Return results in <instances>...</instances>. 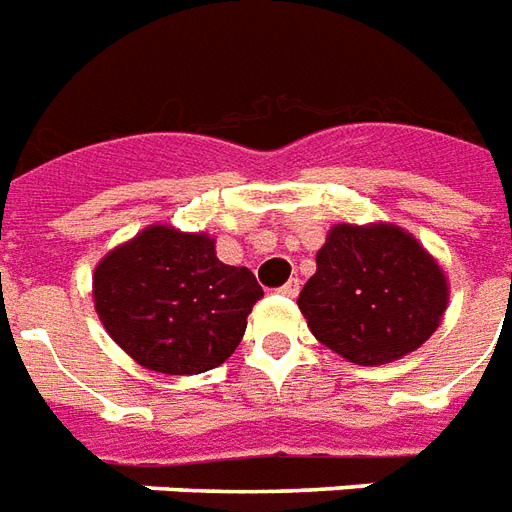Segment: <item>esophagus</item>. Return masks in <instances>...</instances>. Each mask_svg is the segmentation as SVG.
I'll use <instances>...</instances> for the list:
<instances>
[{"label":"esophagus","mask_w":512,"mask_h":512,"mask_svg":"<svg viewBox=\"0 0 512 512\" xmlns=\"http://www.w3.org/2000/svg\"><path fill=\"white\" fill-rule=\"evenodd\" d=\"M298 290H301V282H298V279H290V282H285V285L279 287V293L285 295V298H295Z\"/></svg>","instance_id":"obj_1"}]
</instances>
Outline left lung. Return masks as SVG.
Segmentation results:
<instances>
[{"mask_svg": "<svg viewBox=\"0 0 512 512\" xmlns=\"http://www.w3.org/2000/svg\"><path fill=\"white\" fill-rule=\"evenodd\" d=\"M448 276L391 222L333 225L298 295L314 339L344 361L382 366L410 355L448 309Z\"/></svg>", "mask_w": 512, "mask_h": 512, "instance_id": "1", "label": "left lung"}]
</instances>
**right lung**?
I'll return each mask as SVG.
<instances>
[{"instance_id": "obj_1", "label": "right lung", "mask_w": 512, "mask_h": 512, "mask_svg": "<svg viewBox=\"0 0 512 512\" xmlns=\"http://www.w3.org/2000/svg\"><path fill=\"white\" fill-rule=\"evenodd\" d=\"M94 309L113 342L143 369L200 374L244 339L263 287L244 266H225L208 233L149 225L102 257Z\"/></svg>"}]
</instances>
